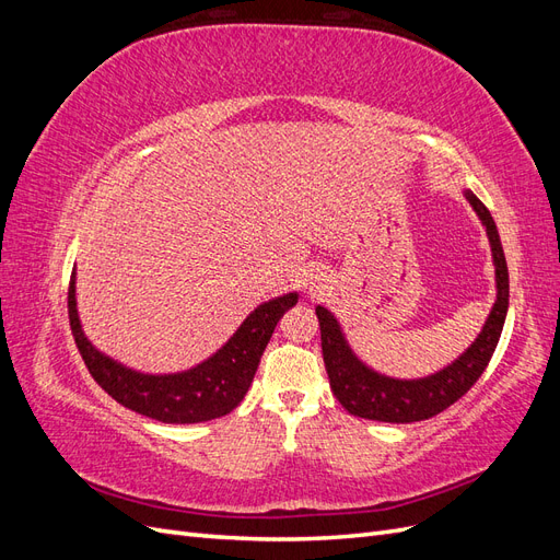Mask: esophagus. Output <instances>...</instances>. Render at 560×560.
<instances>
[{
	"label": "esophagus",
	"instance_id": "1",
	"mask_svg": "<svg viewBox=\"0 0 560 560\" xmlns=\"http://www.w3.org/2000/svg\"><path fill=\"white\" fill-rule=\"evenodd\" d=\"M306 287H308V290H311V292L319 290V278H313V276H311V278H308V282H306Z\"/></svg>",
	"mask_w": 560,
	"mask_h": 560
}]
</instances>
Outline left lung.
Wrapping results in <instances>:
<instances>
[{
  "mask_svg": "<svg viewBox=\"0 0 560 560\" xmlns=\"http://www.w3.org/2000/svg\"><path fill=\"white\" fill-rule=\"evenodd\" d=\"M465 198L469 200V206L479 214L481 224L486 226L490 252H493L495 264L498 299L481 334L474 338V343L460 354V358L444 366L442 371H436V374L425 378L401 381L383 376L378 371L369 369L348 346L336 317L325 306H317L315 313L322 336V358H325L329 385L331 393L341 401L348 413L378 422L428 420L460 399L467 389L481 378L490 358H493L504 327L506 308H510V270H506L500 233L493 217H490L488 208L469 189L465 191Z\"/></svg>",
  "mask_w": 560,
  "mask_h": 560,
  "instance_id": "8db88e82",
  "label": "left lung"
}]
</instances>
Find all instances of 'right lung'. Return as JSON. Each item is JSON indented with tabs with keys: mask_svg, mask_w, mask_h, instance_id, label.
<instances>
[{
	"mask_svg": "<svg viewBox=\"0 0 560 560\" xmlns=\"http://www.w3.org/2000/svg\"><path fill=\"white\" fill-rule=\"evenodd\" d=\"M296 301L299 294L290 292L261 303L212 358L182 374L165 376L140 374L93 348L81 331L77 313V273H72L70 292H67V313L83 362L109 397L147 418L189 425V422L222 418L243 401L276 325L284 311L296 306Z\"/></svg>",
	"mask_w": 560,
	"mask_h": 560,
	"instance_id": "obj_1",
	"label": "right lung"
}]
</instances>
